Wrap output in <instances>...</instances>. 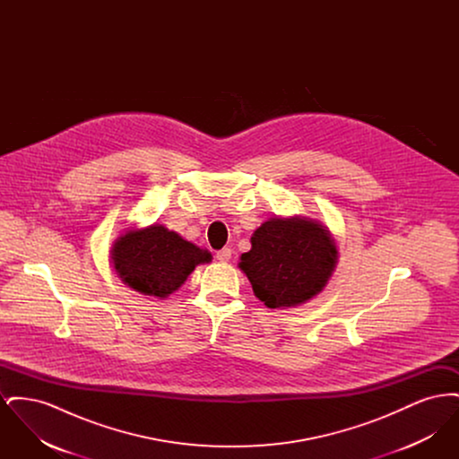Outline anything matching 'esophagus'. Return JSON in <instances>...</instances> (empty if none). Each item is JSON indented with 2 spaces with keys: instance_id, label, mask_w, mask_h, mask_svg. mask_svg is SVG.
Here are the masks:
<instances>
[{
  "instance_id": "esophagus-1",
  "label": "esophagus",
  "mask_w": 459,
  "mask_h": 459,
  "mask_svg": "<svg viewBox=\"0 0 459 459\" xmlns=\"http://www.w3.org/2000/svg\"><path fill=\"white\" fill-rule=\"evenodd\" d=\"M230 258H232V249H230V247H223V249L217 251V260H219V262H230Z\"/></svg>"
}]
</instances>
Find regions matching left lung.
Here are the masks:
<instances>
[{"label": "left lung", "instance_id": "left-lung-1", "mask_svg": "<svg viewBox=\"0 0 459 459\" xmlns=\"http://www.w3.org/2000/svg\"><path fill=\"white\" fill-rule=\"evenodd\" d=\"M337 264L327 227L306 217L263 221L240 255L239 268L268 307L299 306L324 290Z\"/></svg>", "mask_w": 459, "mask_h": 459}]
</instances>
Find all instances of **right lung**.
Instances as JSON below:
<instances>
[{
	"label": "right lung",
	"mask_w": 459,
	"mask_h": 459,
	"mask_svg": "<svg viewBox=\"0 0 459 459\" xmlns=\"http://www.w3.org/2000/svg\"><path fill=\"white\" fill-rule=\"evenodd\" d=\"M208 262H212L210 251L160 223L129 229L111 247V263L122 282L160 299L184 284L197 264Z\"/></svg>",
	"instance_id": "right-lung-1"
}]
</instances>
